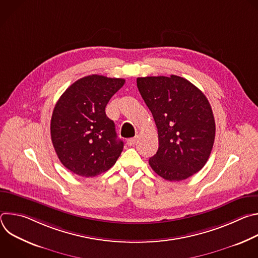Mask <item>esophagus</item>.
I'll return each instance as SVG.
<instances>
[{"label": "esophagus", "mask_w": 258, "mask_h": 258, "mask_svg": "<svg viewBox=\"0 0 258 258\" xmlns=\"http://www.w3.org/2000/svg\"><path fill=\"white\" fill-rule=\"evenodd\" d=\"M136 143H137V138L128 139V140H127V142H126V144H127L128 146H134Z\"/></svg>", "instance_id": "obj_1"}]
</instances>
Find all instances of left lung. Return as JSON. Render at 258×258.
<instances>
[{"mask_svg":"<svg viewBox=\"0 0 258 258\" xmlns=\"http://www.w3.org/2000/svg\"><path fill=\"white\" fill-rule=\"evenodd\" d=\"M137 87L158 130V150L149 159L152 169L169 181L198 172L209 158L215 138L205 95L177 76L138 78Z\"/></svg>","mask_w":258,"mask_h":258,"instance_id":"obj_1","label":"left lung"}]
</instances>
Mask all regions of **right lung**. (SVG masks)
<instances>
[{"mask_svg":"<svg viewBox=\"0 0 258 258\" xmlns=\"http://www.w3.org/2000/svg\"><path fill=\"white\" fill-rule=\"evenodd\" d=\"M123 79L92 75L73 83L60 97L51 118V139L61 163L81 176L111 168L123 149L105 107Z\"/></svg>","mask_w":258,"mask_h":258,"instance_id":"right-lung-1","label":"right lung"}]
</instances>
